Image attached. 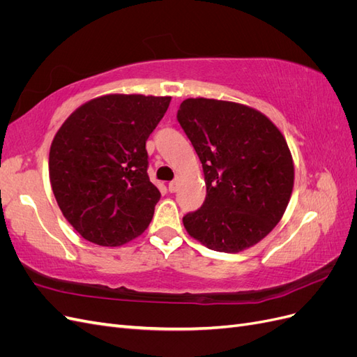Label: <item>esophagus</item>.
I'll return each mask as SVG.
<instances>
[{
  "label": "esophagus",
  "mask_w": 357,
  "mask_h": 357,
  "mask_svg": "<svg viewBox=\"0 0 357 357\" xmlns=\"http://www.w3.org/2000/svg\"><path fill=\"white\" fill-rule=\"evenodd\" d=\"M177 188H178V180H172V181L168 183V190H169L171 193L176 192Z\"/></svg>",
  "instance_id": "esophagus-1"
}]
</instances>
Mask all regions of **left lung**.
<instances>
[{
    "label": "left lung",
    "instance_id": "left-lung-1",
    "mask_svg": "<svg viewBox=\"0 0 357 357\" xmlns=\"http://www.w3.org/2000/svg\"><path fill=\"white\" fill-rule=\"evenodd\" d=\"M177 121L202 164L207 197L183 225L211 250L236 253L271 232L294 189L283 134L250 107L207 98L180 104Z\"/></svg>",
    "mask_w": 357,
    "mask_h": 357
}]
</instances>
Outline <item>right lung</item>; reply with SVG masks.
I'll return each instance as SVG.
<instances>
[{
	"instance_id": "add662e5",
	"label": "right lung",
	"mask_w": 357,
	"mask_h": 357,
	"mask_svg": "<svg viewBox=\"0 0 357 357\" xmlns=\"http://www.w3.org/2000/svg\"><path fill=\"white\" fill-rule=\"evenodd\" d=\"M171 96L105 95L75 110L53 138V195L84 240L122 245L152 222L160 192L147 176L146 142Z\"/></svg>"
}]
</instances>
